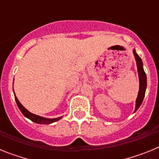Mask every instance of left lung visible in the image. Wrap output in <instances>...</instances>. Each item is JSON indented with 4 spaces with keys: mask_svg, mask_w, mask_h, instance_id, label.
Returning a JSON list of instances; mask_svg holds the SVG:
<instances>
[{
    "mask_svg": "<svg viewBox=\"0 0 159 159\" xmlns=\"http://www.w3.org/2000/svg\"><path fill=\"white\" fill-rule=\"evenodd\" d=\"M133 53H134V58H135L136 60L139 78V91L138 97L136 99L135 110H134V111H136L139 108V107L141 106L143 99H144V96H145L146 89H147V75H146L144 69H143V61H142L141 58L139 57V55L136 53L135 49L133 50Z\"/></svg>",
    "mask_w": 159,
    "mask_h": 159,
    "instance_id": "left-lung-1",
    "label": "left lung"
}]
</instances>
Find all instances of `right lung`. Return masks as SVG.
Masks as SVG:
<instances>
[{
    "label": "right lung",
    "instance_id": "obj_1",
    "mask_svg": "<svg viewBox=\"0 0 159 159\" xmlns=\"http://www.w3.org/2000/svg\"><path fill=\"white\" fill-rule=\"evenodd\" d=\"M14 96H15V100H16V104H17L18 107H19L20 111H21V113L23 114L25 117L29 119L30 120H32V122H34V123H39V124H50V123H54V122L58 121L60 119H62V116L59 118H56V119H46V118L41 117V116H36V115L31 113L30 111H29L26 108H25V107L19 102V100H18V99L16 98L15 93H14Z\"/></svg>",
    "mask_w": 159,
    "mask_h": 159
}]
</instances>
